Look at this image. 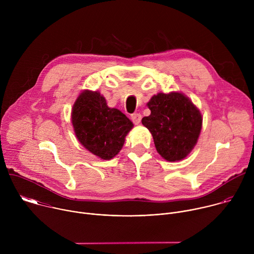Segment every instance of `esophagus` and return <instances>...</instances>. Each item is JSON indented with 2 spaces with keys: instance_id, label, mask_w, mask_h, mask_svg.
<instances>
[{
  "instance_id": "obj_1",
  "label": "esophagus",
  "mask_w": 254,
  "mask_h": 254,
  "mask_svg": "<svg viewBox=\"0 0 254 254\" xmlns=\"http://www.w3.org/2000/svg\"><path fill=\"white\" fill-rule=\"evenodd\" d=\"M130 118H131V121L133 122V124L134 125H138L139 123H140V121H141V116H140V114H132L131 116H130Z\"/></svg>"
}]
</instances>
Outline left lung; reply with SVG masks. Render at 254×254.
<instances>
[{"label":"left lung","mask_w":254,"mask_h":254,"mask_svg":"<svg viewBox=\"0 0 254 254\" xmlns=\"http://www.w3.org/2000/svg\"><path fill=\"white\" fill-rule=\"evenodd\" d=\"M151 115L141 124L153 135L157 152L169 162L185 159L194 149L202 128V115L184 93L159 92L147 103Z\"/></svg>","instance_id":"1"}]
</instances>
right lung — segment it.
I'll list each match as a JSON object with an SVG mask.
<instances>
[{"label":"right lung","mask_w":254,"mask_h":254,"mask_svg":"<svg viewBox=\"0 0 254 254\" xmlns=\"http://www.w3.org/2000/svg\"><path fill=\"white\" fill-rule=\"evenodd\" d=\"M74 133L82 146L101 160L115 158L133 124L118 108L108 107L98 91L79 93L71 111Z\"/></svg>","instance_id":"add662e5"}]
</instances>
